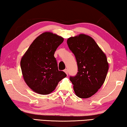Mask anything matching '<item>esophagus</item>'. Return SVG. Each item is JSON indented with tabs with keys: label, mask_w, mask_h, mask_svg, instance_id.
<instances>
[{
	"label": "esophagus",
	"mask_w": 127,
	"mask_h": 127,
	"mask_svg": "<svg viewBox=\"0 0 127 127\" xmlns=\"http://www.w3.org/2000/svg\"><path fill=\"white\" fill-rule=\"evenodd\" d=\"M64 72H65V73L66 74L68 75V69H65L64 70Z\"/></svg>",
	"instance_id": "obj_1"
}]
</instances>
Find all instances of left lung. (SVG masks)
Returning a JSON list of instances; mask_svg holds the SVG:
<instances>
[{
    "label": "left lung",
    "instance_id": "8db88e82",
    "mask_svg": "<svg viewBox=\"0 0 127 127\" xmlns=\"http://www.w3.org/2000/svg\"><path fill=\"white\" fill-rule=\"evenodd\" d=\"M67 44L78 65L77 74L69 78L75 93L81 98L92 97L106 79L109 69L106 55L92 37L84 34L69 37Z\"/></svg>",
    "mask_w": 127,
    "mask_h": 127
}]
</instances>
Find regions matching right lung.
I'll return each instance as SVG.
<instances>
[{"mask_svg": "<svg viewBox=\"0 0 127 127\" xmlns=\"http://www.w3.org/2000/svg\"><path fill=\"white\" fill-rule=\"evenodd\" d=\"M61 36L45 32L32 42L21 60L24 81L36 93L46 95L56 89L67 75L58 69L55 52L63 42Z\"/></svg>", "mask_w": 127, "mask_h": 127, "instance_id": "right-lung-1", "label": "right lung"}]
</instances>
